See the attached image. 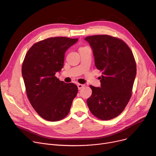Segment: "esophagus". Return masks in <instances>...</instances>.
Instances as JSON below:
<instances>
[{
    "mask_svg": "<svg viewBox=\"0 0 156 156\" xmlns=\"http://www.w3.org/2000/svg\"><path fill=\"white\" fill-rule=\"evenodd\" d=\"M77 86H78V89H79V90H80L81 88H82L83 87H85V85H84L80 84V83H78V84L77 85Z\"/></svg>",
    "mask_w": 156,
    "mask_h": 156,
    "instance_id": "34e87169",
    "label": "esophagus"
}]
</instances>
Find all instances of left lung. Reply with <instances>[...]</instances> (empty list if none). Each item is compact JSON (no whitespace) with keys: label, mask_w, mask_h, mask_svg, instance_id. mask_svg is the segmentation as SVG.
<instances>
[{"label":"left lung","mask_w":156,"mask_h":156,"mask_svg":"<svg viewBox=\"0 0 156 156\" xmlns=\"http://www.w3.org/2000/svg\"><path fill=\"white\" fill-rule=\"evenodd\" d=\"M96 68L102 71L101 87L90 85L92 95L87 101L94 116L109 120L123 111L132 94L136 66L132 51L121 39L108 35L89 36Z\"/></svg>","instance_id":"1"}]
</instances>
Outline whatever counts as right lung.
Wrapping results in <instances>:
<instances>
[{
  "label": "right lung",
  "instance_id": "right-lung-1",
  "mask_svg": "<svg viewBox=\"0 0 156 156\" xmlns=\"http://www.w3.org/2000/svg\"><path fill=\"white\" fill-rule=\"evenodd\" d=\"M78 38L51 37L33 45L22 65V75L28 100L42 118L57 121L64 118L78 93L73 83H65L55 76L64 65V54Z\"/></svg>",
  "mask_w": 156,
  "mask_h": 156
}]
</instances>
